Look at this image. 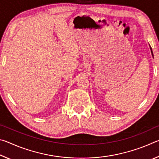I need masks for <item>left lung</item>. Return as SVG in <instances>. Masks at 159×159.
<instances>
[{
	"label": "left lung",
	"mask_w": 159,
	"mask_h": 159,
	"mask_svg": "<svg viewBox=\"0 0 159 159\" xmlns=\"http://www.w3.org/2000/svg\"><path fill=\"white\" fill-rule=\"evenodd\" d=\"M150 50H151V52H152V57H154V55H153V52H152V48L150 47Z\"/></svg>",
	"instance_id": "obj_1"
}]
</instances>
